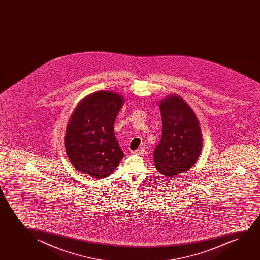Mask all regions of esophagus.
<instances>
[{
	"label": "esophagus",
	"instance_id": "1",
	"mask_svg": "<svg viewBox=\"0 0 260 260\" xmlns=\"http://www.w3.org/2000/svg\"><path fill=\"white\" fill-rule=\"evenodd\" d=\"M146 153V150L145 148H140V149L136 150L133 152L134 154H138V155H143Z\"/></svg>",
	"mask_w": 260,
	"mask_h": 260
}]
</instances>
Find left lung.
Returning <instances> with one entry per match:
<instances>
[{"instance_id":"8db88e82","label":"left lung","mask_w":260,"mask_h":260,"mask_svg":"<svg viewBox=\"0 0 260 260\" xmlns=\"http://www.w3.org/2000/svg\"><path fill=\"white\" fill-rule=\"evenodd\" d=\"M162 132L153 151L154 166L168 178L190 170L203 150L198 118L182 96L171 94L159 102Z\"/></svg>"}]
</instances>
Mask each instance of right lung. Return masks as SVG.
<instances>
[{"label":"right lung","mask_w":260,"mask_h":260,"mask_svg":"<svg viewBox=\"0 0 260 260\" xmlns=\"http://www.w3.org/2000/svg\"><path fill=\"white\" fill-rule=\"evenodd\" d=\"M124 98L100 90L83 98L68 121L64 147L74 167L94 178H107L124 156L114 136L115 118Z\"/></svg>","instance_id":"1"}]
</instances>
